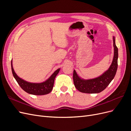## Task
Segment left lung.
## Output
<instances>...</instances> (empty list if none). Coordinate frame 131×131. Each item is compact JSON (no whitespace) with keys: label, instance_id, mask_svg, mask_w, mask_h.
<instances>
[{"label":"left lung","instance_id":"obj_1","mask_svg":"<svg viewBox=\"0 0 131 131\" xmlns=\"http://www.w3.org/2000/svg\"><path fill=\"white\" fill-rule=\"evenodd\" d=\"M114 54L112 64L109 68L101 76L96 78L88 79H81L78 76L76 71L73 72V81L76 89L82 93H98L103 91L113 80L117 69L118 49L115 44V39L113 37Z\"/></svg>","mask_w":131,"mask_h":131}]
</instances>
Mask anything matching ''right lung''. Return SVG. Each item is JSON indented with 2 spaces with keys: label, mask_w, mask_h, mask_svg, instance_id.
<instances>
[{
  "label": "right lung",
  "mask_w": 131,
  "mask_h": 131,
  "mask_svg": "<svg viewBox=\"0 0 131 131\" xmlns=\"http://www.w3.org/2000/svg\"><path fill=\"white\" fill-rule=\"evenodd\" d=\"M11 69L14 77L21 88L27 93L33 95H45L51 92L53 87L54 79L60 70V68L57 69L44 82L41 83H32L27 82L17 76L14 70L12 61Z\"/></svg>",
  "instance_id": "right-lung-1"
}]
</instances>
